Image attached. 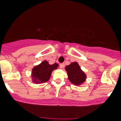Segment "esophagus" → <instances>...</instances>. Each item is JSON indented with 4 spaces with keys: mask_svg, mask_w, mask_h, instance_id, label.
I'll list each match as a JSON object with an SVG mask.
<instances>
[{
    "mask_svg": "<svg viewBox=\"0 0 121 121\" xmlns=\"http://www.w3.org/2000/svg\"><path fill=\"white\" fill-rule=\"evenodd\" d=\"M65 66V63H61L60 65V68H61V69L64 68Z\"/></svg>",
    "mask_w": 121,
    "mask_h": 121,
    "instance_id": "esophagus-1",
    "label": "esophagus"
}]
</instances>
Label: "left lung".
<instances>
[{
  "label": "left lung",
  "mask_w": 121,
  "mask_h": 121,
  "mask_svg": "<svg viewBox=\"0 0 121 121\" xmlns=\"http://www.w3.org/2000/svg\"><path fill=\"white\" fill-rule=\"evenodd\" d=\"M65 69L67 71L69 81L73 84L78 86L83 83L86 80V75L77 62H73L69 66H66Z\"/></svg>",
  "instance_id": "obj_1"
}]
</instances>
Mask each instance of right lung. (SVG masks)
<instances>
[{
  "instance_id": "add662e5",
  "label": "right lung",
  "mask_w": 121,
  "mask_h": 121,
  "mask_svg": "<svg viewBox=\"0 0 121 121\" xmlns=\"http://www.w3.org/2000/svg\"><path fill=\"white\" fill-rule=\"evenodd\" d=\"M57 63L49 65L47 61H44L38 66H35L32 70V81L40 84L47 82L51 77L52 72L58 67Z\"/></svg>"
}]
</instances>
